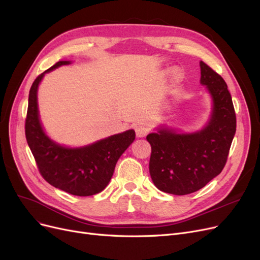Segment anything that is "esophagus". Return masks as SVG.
Wrapping results in <instances>:
<instances>
[{"instance_id": "34e87169", "label": "esophagus", "mask_w": 260, "mask_h": 260, "mask_svg": "<svg viewBox=\"0 0 260 260\" xmlns=\"http://www.w3.org/2000/svg\"><path fill=\"white\" fill-rule=\"evenodd\" d=\"M147 132H148L147 127H145L143 124H138L136 127V135L138 138L145 137L147 135Z\"/></svg>"}]
</instances>
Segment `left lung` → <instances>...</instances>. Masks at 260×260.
Here are the masks:
<instances>
[{"mask_svg": "<svg viewBox=\"0 0 260 260\" xmlns=\"http://www.w3.org/2000/svg\"><path fill=\"white\" fill-rule=\"evenodd\" d=\"M201 84L211 100L207 122L181 131L160 124L146 137L152 146L149 175L158 190L175 195L199 191L222 171L237 130L231 94L221 76L200 61Z\"/></svg>", "mask_w": 260, "mask_h": 260, "instance_id": "obj_1", "label": "left lung"}]
</instances>
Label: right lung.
Returning <instances> with one entry per match:
<instances>
[{"instance_id":"1","label":"right lung","mask_w":260,"mask_h":260,"mask_svg":"<svg viewBox=\"0 0 260 260\" xmlns=\"http://www.w3.org/2000/svg\"><path fill=\"white\" fill-rule=\"evenodd\" d=\"M72 60H59L31 85L26 119V139L42 177L54 187L77 196L102 192L111 181L116 164L136 139L133 129L83 146L70 147L52 140L43 128L38 106L39 85L45 74Z\"/></svg>"}]
</instances>
